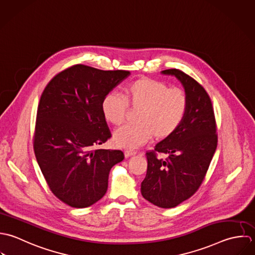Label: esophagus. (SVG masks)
I'll return each instance as SVG.
<instances>
[{
    "label": "esophagus",
    "instance_id": "obj_1",
    "mask_svg": "<svg viewBox=\"0 0 255 255\" xmlns=\"http://www.w3.org/2000/svg\"><path fill=\"white\" fill-rule=\"evenodd\" d=\"M124 154H125V157H129V156H131V155H135L136 152H135V151H131V150H126V151L124 152Z\"/></svg>",
    "mask_w": 255,
    "mask_h": 255
}]
</instances>
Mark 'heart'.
I'll list each match as a JSON object with an SVG mask.
<instances>
[{"mask_svg": "<svg viewBox=\"0 0 255 255\" xmlns=\"http://www.w3.org/2000/svg\"><path fill=\"white\" fill-rule=\"evenodd\" d=\"M122 97L107 94L102 100V112L108 123L118 126L124 121L128 106L138 109V123L124 125L113 133L114 144L126 149L138 148L153 136L169 137L182 124L188 108L187 96L181 89L167 88L164 83L149 78L127 85Z\"/></svg>", "mask_w": 255, "mask_h": 255, "instance_id": "obj_1", "label": "heart"}]
</instances>
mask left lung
Returning <instances> with one entry per match:
<instances>
[{
    "label": "left lung",
    "instance_id": "8db88e82",
    "mask_svg": "<svg viewBox=\"0 0 255 255\" xmlns=\"http://www.w3.org/2000/svg\"><path fill=\"white\" fill-rule=\"evenodd\" d=\"M175 77L188 99L186 116L179 128L146 153L148 168L141 193L160 208H173L199 188L217 149L218 137L212 102L194 79L177 69L160 72ZM164 153L165 159L158 158Z\"/></svg>",
    "mask_w": 255,
    "mask_h": 255
}]
</instances>
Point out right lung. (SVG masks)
<instances>
[{
	"instance_id": "right-lung-1",
	"label": "right lung",
	"mask_w": 255,
	"mask_h": 255,
	"mask_svg": "<svg viewBox=\"0 0 255 255\" xmlns=\"http://www.w3.org/2000/svg\"><path fill=\"white\" fill-rule=\"evenodd\" d=\"M130 76L75 65L46 86L38 104L34 153L53 194L74 208L97 203L106 193L119 150H96L111 137L102 102Z\"/></svg>"
}]
</instances>
